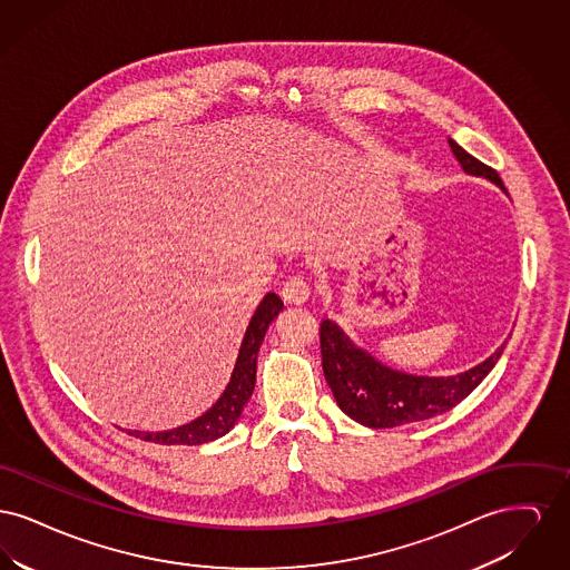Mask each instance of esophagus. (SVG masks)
<instances>
[{
  "instance_id": "esophagus-1",
  "label": "esophagus",
  "mask_w": 570,
  "mask_h": 570,
  "mask_svg": "<svg viewBox=\"0 0 570 570\" xmlns=\"http://www.w3.org/2000/svg\"><path fill=\"white\" fill-rule=\"evenodd\" d=\"M282 298L291 305H301L309 298V286L303 275H293L284 286H282Z\"/></svg>"
}]
</instances>
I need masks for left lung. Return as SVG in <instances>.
<instances>
[{
  "label": "left lung",
  "mask_w": 570,
  "mask_h": 570,
  "mask_svg": "<svg viewBox=\"0 0 570 570\" xmlns=\"http://www.w3.org/2000/svg\"><path fill=\"white\" fill-rule=\"evenodd\" d=\"M449 145L468 175L485 177L504 190L493 168L472 158L453 138H449ZM504 346L507 342L483 363L461 374L416 376L380 363L367 351L358 348L333 321L326 318L321 325L323 370L337 406L356 423L374 430L425 421L458 406L493 370Z\"/></svg>",
  "instance_id": "left-lung-1"
}]
</instances>
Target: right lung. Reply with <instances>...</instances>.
<instances>
[{"instance_id": "obj_1", "label": "right lung", "mask_w": 570, "mask_h": 570, "mask_svg": "<svg viewBox=\"0 0 570 570\" xmlns=\"http://www.w3.org/2000/svg\"><path fill=\"white\" fill-rule=\"evenodd\" d=\"M282 309H284V303L275 293H267L258 303L249 325L245 328L244 342H242V348L237 354L230 380H228L224 393L217 397L216 404L207 412H203L190 423L179 425L175 430H166V432L130 430L128 434L147 440V442H156V444H190V446L205 444V442H212V440L228 434L242 419L245 404L252 397V391L256 384L258 351L263 346L265 333L272 325L273 318Z\"/></svg>"}]
</instances>
